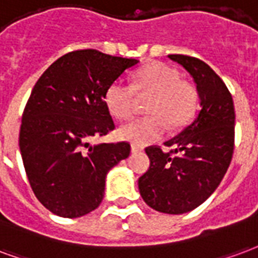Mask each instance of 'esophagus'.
Here are the masks:
<instances>
[{"label":"esophagus","instance_id":"esophagus-1","mask_svg":"<svg viewBox=\"0 0 258 258\" xmlns=\"http://www.w3.org/2000/svg\"><path fill=\"white\" fill-rule=\"evenodd\" d=\"M140 151H143L142 147H139V146H135V144L132 146V152H140Z\"/></svg>","mask_w":258,"mask_h":258}]
</instances>
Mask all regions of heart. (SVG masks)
<instances>
[{"label": "heart", "mask_w": 258, "mask_h": 258, "mask_svg": "<svg viewBox=\"0 0 258 258\" xmlns=\"http://www.w3.org/2000/svg\"><path fill=\"white\" fill-rule=\"evenodd\" d=\"M137 95H152L148 112L118 129V136L135 146H146L163 136L166 121L172 127H180L191 119L198 104V93L191 84L180 80V74L170 66L155 61L139 70L133 84L116 80L107 88L104 101L111 115L126 119L135 110Z\"/></svg>", "instance_id": "b5f03b06"}]
</instances>
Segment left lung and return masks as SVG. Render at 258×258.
I'll return each instance as SVG.
<instances>
[{"mask_svg": "<svg viewBox=\"0 0 258 258\" xmlns=\"http://www.w3.org/2000/svg\"><path fill=\"white\" fill-rule=\"evenodd\" d=\"M168 57L194 78L201 110L188 126L165 143L173 150L146 148L150 168L139 178V189L150 208L183 214L204 204L224 177L234 152L235 110L225 84L205 61L185 54Z\"/></svg>", "mask_w": 258, "mask_h": 258, "instance_id": "left-lung-1", "label": "left lung"}]
</instances>
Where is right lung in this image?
I'll use <instances>...</instances> for the list:
<instances>
[{"instance_id": "add662e5", "label": "right lung", "mask_w": 258, "mask_h": 258, "mask_svg": "<svg viewBox=\"0 0 258 258\" xmlns=\"http://www.w3.org/2000/svg\"><path fill=\"white\" fill-rule=\"evenodd\" d=\"M139 60L74 50L39 77L24 107L19 147L33 192L53 214L75 219L99 208L106 176L131 154V144L90 140L115 125L107 88Z\"/></svg>"}]
</instances>
